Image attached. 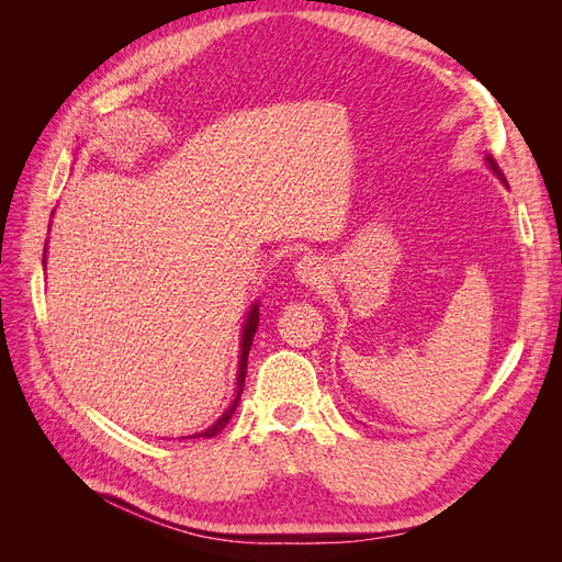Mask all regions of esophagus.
I'll list each match as a JSON object with an SVG mask.
<instances>
[{
	"label": "esophagus",
	"instance_id": "esophagus-1",
	"mask_svg": "<svg viewBox=\"0 0 562 562\" xmlns=\"http://www.w3.org/2000/svg\"><path fill=\"white\" fill-rule=\"evenodd\" d=\"M295 279L304 285H318L326 281V267H323L321 258L316 255H304V258L295 265Z\"/></svg>",
	"mask_w": 562,
	"mask_h": 562
}]
</instances>
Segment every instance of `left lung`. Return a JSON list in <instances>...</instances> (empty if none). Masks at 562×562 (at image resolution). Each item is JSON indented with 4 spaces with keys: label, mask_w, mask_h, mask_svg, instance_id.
Wrapping results in <instances>:
<instances>
[{
    "label": "left lung",
    "mask_w": 562,
    "mask_h": 562,
    "mask_svg": "<svg viewBox=\"0 0 562 562\" xmlns=\"http://www.w3.org/2000/svg\"><path fill=\"white\" fill-rule=\"evenodd\" d=\"M485 161H487V166H490V171L495 173V176L506 184V178H504V173H502V168L497 166V161H495V159H492V155H487V157H485ZM506 187H508V184H506Z\"/></svg>",
    "instance_id": "obj_1"
}]
</instances>
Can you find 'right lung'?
Masks as SVG:
<instances>
[{
	"label": "right lung",
	"instance_id": "add662e5",
	"mask_svg": "<svg viewBox=\"0 0 562 562\" xmlns=\"http://www.w3.org/2000/svg\"><path fill=\"white\" fill-rule=\"evenodd\" d=\"M46 262V258L42 260ZM258 321H260V304L252 302L250 310H248V316L244 321V330H241V351H239V372H236V394H234V401L229 403L227 411L217 417V422H213L209 429H203L199 434H192V436H182V438H213L217 436L220 431L225 429V424L232 419L236 405H239L241 401V391H244V382H246V366H248V351H250V345H252V337H255V330H258Z\"/></svg>",
	"mask_w": 562,
	"mask_h": 562
}]
</instances>
